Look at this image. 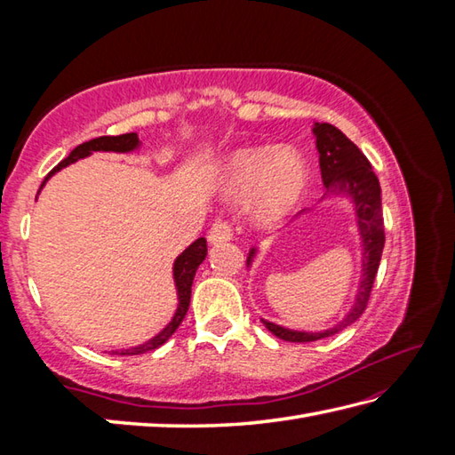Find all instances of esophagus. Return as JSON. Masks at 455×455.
Instances as JSON below:
<instances>
[{
    "label": "esophagus",
    "mask_w": 455,
    "mask_h": 455,
    "mask_svg": "<svg viewBox=\"0 0 455 455\" xmlns=\"http://www.w3.org/2000/svg\"><path fill=\"white\" fill-rule=\"evenodd\" d=\"M230 238H233V228H230V225L225 220H217L209 230V243L211 244L228 243Z\"/></svg>",
    "instance_id": "34e87169"
}]
</instances>
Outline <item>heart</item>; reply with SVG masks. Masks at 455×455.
I'll use <instances>...</instances> for the list:
<instances>
[{"instance_id":"heart-1","label":"heart","mask_w":455,"mask_h":455,"mask_svg":"<svg viewBox=\"0 0 455 455\" xmlns=\"http://www.w3.org/2000/svg\"><path fill=\"white\" fill-rule=\"evenodd\" d=\"M308 186V166L293 148H240L222 168L220 188L228 199H246L259 225H275L291 215Z\"/></svg>"}]
</instances>
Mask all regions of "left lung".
Instances as JSON below:
<instances>
[{
  "instance_id": "1",
  "label": "left lung",
  "mask_w": 455,
  "mask_h": 455,
  "mask_svg": "<svg viewBox=\"0 0 455 455\" xmlns=\"http://www.w3.org/2000/svg\"><path fill=\"white\" fill-rule=\"evenodd\" d=\"M313 134L316 140L318 164H321V176L326 189L323 199L342 197L347 199V203L352 205L362 246V269L352 307L347 308L342 321L324 328V331H297V328H287L283 324L262 318L267 331L285 342H315L340 332L342 328L355 323L365 311L367 301H370L373 279L377 267H379L385 244L381 188L379 180H377L375 172L371 170V164L367 162L360 148L340 129H336L334 124L315 123ZM308 211L313 209H303L297 217L305 215ZM256 256L258 246L250 248L246 267H252Z\"/></svg>"
}]
</instances>
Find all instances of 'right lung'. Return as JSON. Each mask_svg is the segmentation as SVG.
Wrapping results in <instances>:
<instances>
[{"label":"right lung","mask_w":455,"mask_h":455,"mask_svg":"<svg viewBox=\"0 0 455 455\" xmlns=\"http://www.w3.org/2000/svg\"><path fill=\"white\" fill-rule=\"evenodd\" d=\"M140 140H139V134L137 132H127V134H119V137H100V139H93L80 144V147H76L70 156L66 160H62L58 166L48 173L44 178L41 189L44 188V183L51 180L56 172H60L62 168L70 166V164L78 162L82 158H88L92 156L93 152H119V154H127V152H134L140 148ZM38 189V193H41ZM207 256V240L205 238H197L196 243H191L183 252L176 258V262H173L172 267V274H173V285H176V293H178V308L176 313H173L172 321L162 328V331L152 336L150 340L142 342L139 346H132L127 347V350H111L109 354L113 355H139L144 352H150V350H156L164 342L168 340V338L178 331V326L181 324L183 318H186V313L189 308V301H191V283H193V277H196L197 267L203 264V259Z\"/></svg>","instance_id":"1"}]
</instances>
